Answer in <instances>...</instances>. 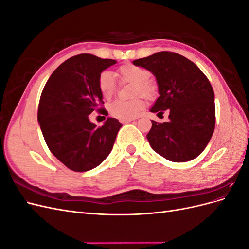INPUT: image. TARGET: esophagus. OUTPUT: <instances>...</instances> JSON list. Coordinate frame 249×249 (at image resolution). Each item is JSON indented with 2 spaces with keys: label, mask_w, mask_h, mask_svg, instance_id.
Here are the masks:
<instances>
[{
  "label": "esophagus",
  "mask_w": 249,
  "mask_h": 249,
  "mask_svg": "<svg viewBox=\"0 0 249 249\" xmlns=\"http://www.w3.org/2000/svg\"><path fill=\"white\" fill-rule=\"evenodd\" d=\"M123 124H127V123H132L133 119H125V120H120Z\"/></svg>",
  "instance_id": "1"
}]
</instances>
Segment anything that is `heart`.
<instances>
[{
  "instance_id": "b5f03b06",
  "label": "heart",
  "mask_w": 249,
  "mask_h": 249,
  "mask_svg": "<svg viewBox=\"0 0 249 249\" xmlns=\"http://www.w3.org/2000/svg\"><path fill=\"white\" fill-rule=\"evenodd\" d=\"M119 76L123 80L137 84V92L148 95L154 91V85L149 83V71L136 65H124L119 69ZM99 87L105 99H110L116 90V78L110 71H104L99 78ZM145 103L141 99L132 101H114L109 105V112L112 116L120 120L137 117L144 109Z\"/></svg>"
}]
</instances>
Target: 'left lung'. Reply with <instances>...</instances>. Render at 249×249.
Segmentation results:
<instances>
[{
    "mask_svg": "<svg viewBox=\"0 0 249 249\" xmlns=\"http://www.w3.org/2000/svg\"><path fill=\"white\" fill-rule=\"evenodd\" d=\"M152 72L159 97L150 112L168 110L169 120H152L146 135L157 154L172 162H187L206 148L215 129V94L208 78L189 59L172 52H159L134 60Z\"/></svg>",
    "mask_w": 249,
    "mask_h": 249,
    "instance_id": "1",
    "label": "left lung"
}]
</instances>
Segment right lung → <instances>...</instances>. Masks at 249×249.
Masks as SVG:
<instances>
[{"label":"right lung","mask_w":249,"mask_h":249,"mask_svg":"<svg viewBox=\"0 0 249 249\" xmlns=\"http://www.w3.org/2000/svg\"><path fill=\"white\" fill-rule=\"evenodd\" d=\"M115 63L91 54L73 56L57 67L42 90L37 119L43 138L51 153L73 171H88L103 163L123 126L108 117L97 127L88 116L104 104L100 74Z\"/></svg>","instance_id":"add662e5"}]
</instances>
